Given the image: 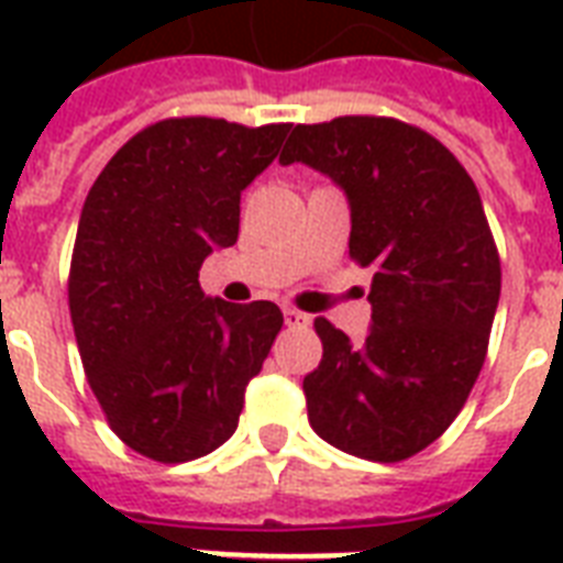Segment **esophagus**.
Wrapping results in <instances>:
<instances>
[{
  "instance_id": "1",
  "label": "esophagus",
  "mask_w": 563,
  "mask_h": 563,
  "mask_svg": "<svg viewBox=\"0 0 563 563\" xmlns=\"http://www.w3.org/2000/svg\"><path fill=\"white\" fill-rule=\"evenodd\" d=\"M283 321H286V327H307L309 318L295 307H283Z\"/></svg>"
}]
</instances>
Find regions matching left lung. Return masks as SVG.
<instances>
[{
  "label": "left lung",
  "mask_w": 563,
  "mask_h": 563,
  "mask_svg": "<svg viewBox=\"0 0 563 563\" xmlns=\"http://www.w3.org/2000/svg\"><path fill=\"white\" fill-rule=\"evenodd\" d=\"M280 163L342 189L351 256L374 265L365 342L316 318L309 423L344 453L402 462L453 423L488 351L499 256L479 189L435 136L385 117L298 125Z\"/></svg>",
  "instance_id": "obj_1"
}]
</instances>
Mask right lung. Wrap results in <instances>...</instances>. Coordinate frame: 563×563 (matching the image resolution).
Returning <instances> with one entry per match:
<instances>
[{
    "mask_svg": "<svg viewBox=\"0 0 563 563\" xmlns=\"http://www.w3.org/2000/svg\"><path fill=\"white\" fill-rule=\"evenodd\" d=\"M291 125L163 119L128 140L84 201L69 312L110 429L154 462H189L236 432L245 388L272 351V300L203 295L198 272L236 245L242 189Z\"/></svg>",
    "mask_w": 563,
    "mask_h": 563,
    "instance_id": "right-lung-1",
    "label": "right lung"
}]
</instances>
